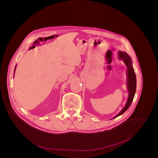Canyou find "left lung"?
I'll return each instance as SVG.
<instances>
[{"instance_id": "obj_1", "label": "left lung", "mask_w": 158, "mask_h": 158, "mask_svg": "<svg viewBox=\"0 0 158 158\" xmlns=\"http://www.w3.org/2000/svg\"><path fill=\"white\" fill-rule=\"evenodd\" d=\"M118 58L121 60H123L124 63L125 64L127 68V85L128 92V97L125 107H124V108L120 111V113L113 117V118L121 115V114L125 113L128 109V107L131 106V105L132 102V100L134 99V97H135V95L136 93V77L135 70H134L133 66H132V62L131 56H129L126 52H122V51H118Z\"/></svg>"}]
</instances>
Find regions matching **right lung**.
Listing matches in <instances>:
<instances>
[{"label":"right lung","mask_w":158,"mask_h":158,"mask_svg":"<svg viewBox=\"0 0 158 158\" xmlns=\"http://www.w3.org/2000/svg\"><path fill=\"white\" fill-rule=\"evenodd\" d=\"M16 65L15 66V69H14V73H15V70H16Z\"/></svg>","instance_id":"obj_1"}]
</instances>
